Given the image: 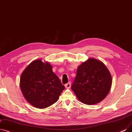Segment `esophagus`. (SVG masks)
<instances>
[{"instance_id": "34e87169", "label": "esophagus", "mask_w": 132, "mask_h": 132, "mask_svg": "<svg viewBox=\"0 0 132 132\" xmlns=\"http://www.w3.org/2000/svg\"><path fill=\"white\" fill-rule=\"evenodd\" d=\"M65 87H66V88H70V87H71V82H68V83L66 84L65 85Z\"/></svg>"}]
</instances>
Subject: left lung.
Wrapping results in <instances>:
<instances>
[{"instance_id": "8db88e82", "label": "left lung", "mask_w": 132, "mask_h": 132, "mask_svg": "<svg viewBox=\"0 0 132 132\" xmlns=\"http://www.w3.org/2000/svg\"><path fill=\"white\" fill-rule=\"evenodd\" d=\"M112 80L111 73L104 63L90 58L78 66L71 89L79 101L94 105L106 98L111 89Z\"/></svg>"}]
</instances>
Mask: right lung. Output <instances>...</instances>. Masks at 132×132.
<instances>
[{"instance_id":"obj_1","label":"right lung","mask_w":132,"mask_h":132,"mask_svg":"<svg viewBox=\"0 0 132 132\" xmlns=\"http://www.w3.org/2000/svg\"><path fill=\"white\" fill-rule=\"evenodd\" d=\"M20 87L27 101L38 108L54 104L65 89L51 65L40 59L32 62L22 73Z\"/></svg>"}]
</instances>
